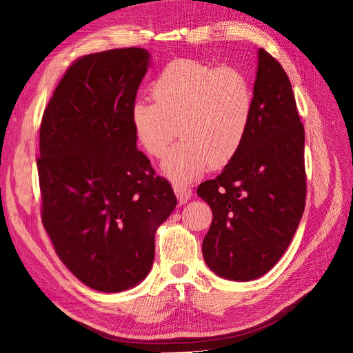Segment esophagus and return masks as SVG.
I'll return each mask as SVG.
<instances>
[{
  "label": "esophagus",
  "instance_id": "obj_1",
  "mask_svg": "<svg viewBox=\"0 0 353 353\" xmlns=\"http://www.w3.org/2000/svg\"><path fill=\"white\" fill-rule=\"evenodd\" d=\"M174 191H175V196L181 205H184V203H187L191 199V196H193V193H191V188L184 184H174Z\"/></svg>",
  "mask_w": 353,
  "mask_h": 353
}]
</instances>
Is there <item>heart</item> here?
Instances as JSON below:
<instances>
[{
    "instance_id": "1",
    "label": "heart",
    "mask_w": 353,
    "mask_h": 353,
    "mask_svg": "<svg viewBox=\"0 0 353 353\" xmlns=\"http://www.w3.org/2000/svg\"><path fill=\"white\" fill-rule=\"evenodd\" d=\"M156 103L137 100L131 125L137 141L162 157L178 134L181 141L163 160V172L178 184L225 166L249 134L253 114L252 85L243 70L176 59L153 82Z\"/></svg>"
}]
</instances>
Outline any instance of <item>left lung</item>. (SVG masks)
<instances>
[{
    "label": "left lung",
    "mask_w": 353,
    "mask_h": 353,
    "mask_svg": "<svg viewBox=\"0 0 353 353\" xmlns=\"http://www.w3.org/2000/svg\"><path fill=\"white\" fill-rule=\"evenodd\" d=\"M303 153L290 79L259 48L249 134L221 175L197 188L213 213L203 258L218 276L252 281L280 261L305 209Z\"/></svg>",
    "instance_id": "1"
}]
</instances>
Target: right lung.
I'll return each mask as SVG.
<instances>
[{"label": "right lung", "instance_id": "1", "mask_svg": "<svg viewBox=\"0 0 353 353\" xmlns=\"http://www.w3.org/2000/svg\"><path fill=\"white\" fill-rule=\"evenodd\" d=\"M150 66V52L135 47L81 57L41 122L42 223L66 268L103 293L145 279L156 231L176 206L172 187L137 148L131 125Z\"/></svg>", "mask_w": 353, "mask_h": 353}]
</instances>
